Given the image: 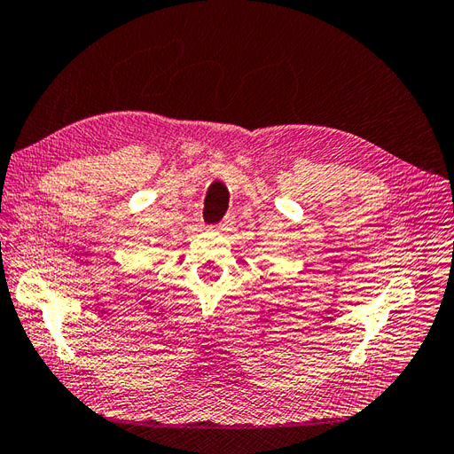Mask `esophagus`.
Returning <instances> with one entry per match:
<instances>
[{
    "mask_svg": "<svg viewBox=\"0 0 454 454\" xmlns=\"http://www.w3.org/2000/svg\"><path fill=\"white\" fill-rule=\"evenodd\" d=\"M231 225H232V219H231V217H227L225 222H222V223L217 225V229H219V231H229V229H231Z\"/></svg>",
    "mask_w": 454,
    "mask_h": 454,
    "instance_id": "esophagus-1",
    "label": "esophagus"
}]
</instances>
